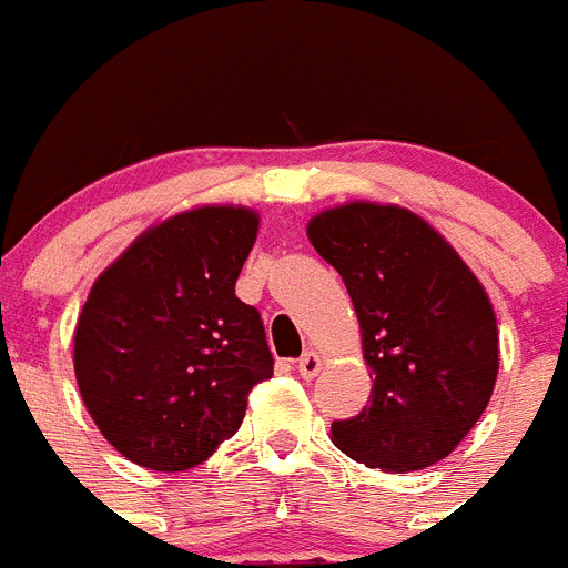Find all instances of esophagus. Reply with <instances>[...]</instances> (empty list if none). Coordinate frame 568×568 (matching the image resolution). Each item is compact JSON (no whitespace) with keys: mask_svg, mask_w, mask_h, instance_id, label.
I'll return each instance as SVG.
<instances>
[{"mask_svg":"<svg viewBox=\"0 0 568 568\" xmlns=\"http://www.w3.org/2000/svg\"><path fill=\"white\" fill-rule=\"evenodd\" d=\"M295 369H298V375L301 378H307V381H313L315 375L321 373V355L318 353H313V349H310V353H304L298 358V364H295Z\"/></svg>","mask_w":568,"mask_h":568,"instance_id":"1","label":"esophagus"}]
</instances>
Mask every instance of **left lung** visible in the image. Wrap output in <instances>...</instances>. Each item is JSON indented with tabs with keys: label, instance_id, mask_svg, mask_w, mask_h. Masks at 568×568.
Returning a JSON list of instances; mask_svg holds the SVG:
<instances>
[{
	"label": "left lung",
	"instance_id": "8db88e82",
	"mask_svg": "<svg viewBox=\"0 0 568 568\" xmlns=\"http://www.w3.org/2000/svg\"><path fill=\"white\" fill-rule=\"evenodd\" d=\"M307 233L344 278L375 375L369 406L333 420L335 446L373 469L438 464L478 424L498 378V324L480 281L409 210L344 204Z\"/></svg>",
	"mask_w": 568,
	"mask_h": 568
}]
</instances>
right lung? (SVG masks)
<instances>
[{
    "mask_svg": "<svg viewBox=\"0 0 568 568\" xmlns=\"http://www.w3.org/2000/svg\"><path fill=\"white\" fill-rule=\"evenodd\" d=\"M258 233L244 207H199L135 239L90 290L73 338L90 418L128 460L182 471L239 433L273 375L261 313L235 295Z\"/></svg>",
    "mask_w": 568,
    "mask_h": 568,
    "instance_id": "add662e5",
    "label": "right lung"
}]
</instances>
